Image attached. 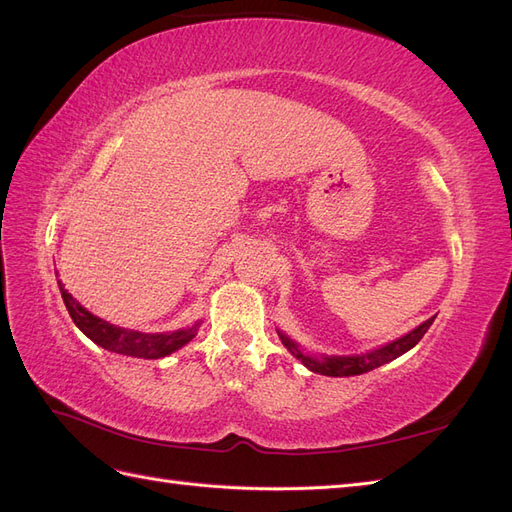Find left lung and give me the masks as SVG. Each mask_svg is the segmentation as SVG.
<instances>
[{
  "label": "left lung",
  "instance_id": "obj_1",
  "mask_svg": "<svg viewBox=\"0 0 512 512\" xmlns=\"http://www.w3.org/2000/svg\"><path fill=\"white\" fill-rule=\"evenodd\" d=\"M433 320H436V316L425 320L423 324H418V327L414 331H410L408 335L395 339V342L386 344L382 348H376L371 352H365V354H354V356H309V354H303L301 348L292 342V339L288 335H284L282 331H277V335H280L282 344L290 350V354L294 356V359H299L309 371H316V374H322V376H333V378H342V376H359V374H365V371H371L376 369L384 363H389L393 359H397V356H401L404 352H408L410 348H414L418 342H421L423 335L427 333V329L433 324Z\"/></svg>",
  "mask_w": 512,
  "mask_h": 512
}]
</instances>
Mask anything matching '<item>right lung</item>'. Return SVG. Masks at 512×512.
I'll list each match as a JSON object with an SVG mask.
<instances>
[{"label": "right lung", "instance_id": "add662e5", "mask_svg": "<svg viewBox=\"0 0 512 512\" xmlns=\"http://www.w3.org/2000/svg\"><path fill=\"white\" fill-rule=\"evenodd\" d=\"M57 284H59L61 299H64L68 314L74 320L76 327H79L94 344L117 354L136 356V359H162V356L173 354L175 350L192 342L200 327V322H194L192 327L166 331V333H141V331L123 329V327H117V324H111L87 312V309L64 288V284L61 282Z\"/></svg>", "mask_w": 512, "mask_h": 512}]
</instances>
